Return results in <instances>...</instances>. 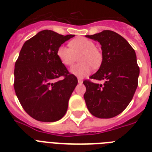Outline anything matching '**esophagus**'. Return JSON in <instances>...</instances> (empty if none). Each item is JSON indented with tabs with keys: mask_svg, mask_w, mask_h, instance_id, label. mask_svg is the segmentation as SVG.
<instances>
[{
	"mask_svg": "<svg viewBox=\"0 0 152 152\" xmlns=\"http://www.w3.org/2000/svg\"><path fill=\"white\" fill-rule=\"evenodd\" d=\"M78 83H83V80H82V79L78 78Z\"/></svg>",
	"mask_w": 152,
	"mask_h": 152,
	"instance_id": "1",
	"label": "esophagus"
}]
</instances>
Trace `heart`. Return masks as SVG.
I'll list each match as a JSON object with an SVG mask.
<instances>
[{"mask_svg":"<svg viewBox=\"0 0 152 152\" xmlns=\"http://www.w3.org/2000/svg\"><path fill=\"white\" fill-rule=\"evenodd\" d=\"M69 47L61 46L57 50V57L60 61L65 66H71L76 61V57H79L80 63L74 65L70 72L79 77H83L90 73L94 69H98L102 61V54L96 46L90 39L78 38L69 42Z\"/></svg>","mask_w":152,"mask_h":152,"instance_id":"obj_1","label":"heart"}]
</instances>
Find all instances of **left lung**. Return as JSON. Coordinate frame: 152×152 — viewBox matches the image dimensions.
Wrapping results in <instances>:
<instances>
[{
	"instance_id": "8db88e82",
	"label": "left lung",
	"mask_w": 152,
	"mask_h": 152,
	"mask_svg": "<svg viewBox=\"0 0 152 152\" xmlns=\"http://www.w3.org/2000/svg\"><path fill=\"white\" fill-rule=\"evenodd\" d=\"M86 37L99 42L102 50L99 69L90 79L103 80V83L83 81L86 105L96 118H113L127 107L138 86L140 68L136 53L122 36L112 31Z\"/></svg>"
}]
</instances>
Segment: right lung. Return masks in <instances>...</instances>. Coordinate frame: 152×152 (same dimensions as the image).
<instances>
[{
    "instance_id": "1",
    "label": "right lung",
    "mask_w": 152,
    "mask_h": 152,
    "mask_svg": "<svg viewBox=\"0 0 152 152\" xmlns=\"http://www.w3.org/2000/svg\"><path fill=\"white\" fill-rule=\"evenodd\" d=\"M74 34L44 30L25 42L16 60L14 89L23 108L39 121L64 117L78 80L60 61L57 50ZM61 76L63 79L57 80Z\"/></svg>"
}]
</instances>
